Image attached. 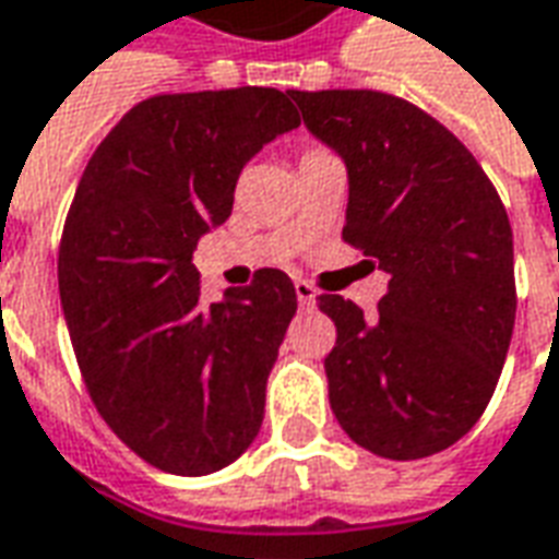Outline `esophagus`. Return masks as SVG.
<instances>
[{
	"label": "esophagus",
	"instance_id": "esophagus-1",
	"mask_svg": "<svg viewBox=\"0 0 559 559\" xmlns=\"http://www.w3.org/2000/svg\"><path fill=\"white\" fill-rule=\"evenodd\" d=\"M293 287H296V299H299V306H302V308H311V306H314V299H318V293H314V287H311L308 281H296Z\"/></svg>",
	"mask_w": 559,
	"mask_h": 559
}]
</instances>
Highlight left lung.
<instances>
[{"label": "left lung", "mask_w": 559, "mask_h": 559, "mask_svg": "<svg viewBox=\"0 0 559 559\" xmlns=\"http://www.w3.org/2000/svg\"><path fill=\"white\" fill-rule=\"evenodd\" d=\"M347 171V245L388 272L372 320L323 293L330 405L354 442L420 460L463 439L493 396L514 330L509 214L454 132L378 90H290Z\"/></svg>", "instance_id": "1"}]
</instances>
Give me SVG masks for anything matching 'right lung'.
<instances>
[{"label":"right lung","mask_w":559,"mask_h":559,"mask_svg":"<svg viewBox=\"0 0 559 559\" xmlns=\"http://www.w3.org/2000/svg\"><path fill=\"white\" fill-rule=\"evenodd\" d=\"M296 127L272 87L154 96L81 175L60 245L66 326L105 424L171 475L224 469L263 424L293 281L260 269L205 306L193 251L233 212L241 169Z\"/></svg>","instance_id":"add662e5"}]
</instances>
